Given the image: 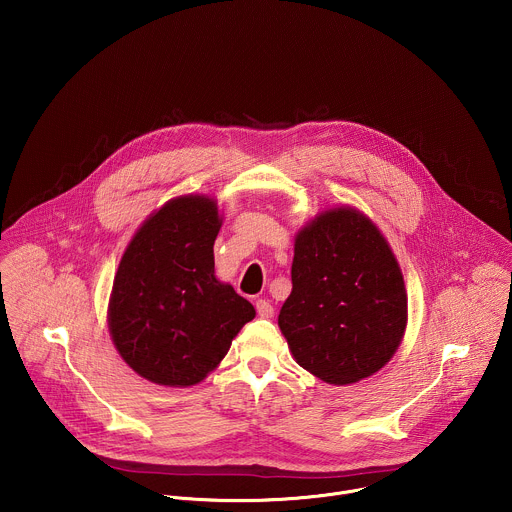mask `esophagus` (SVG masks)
Returning <instances> with one entry per match:
<instances>
[{"mask_svg":"<svg viewBox=\"0 0 512 512\" xmlns=\"http://www.w3.org/2000/svg\"><path fill=\"white\" fill-rule=\"evenodd\" d=\"M255 308H257V314L261 318H273V306L267 300H257Z\"/></svg>","mask_w":512,"mask_h":512,"instance_id":"34e87169","label":"esophagus"}]
</instances>
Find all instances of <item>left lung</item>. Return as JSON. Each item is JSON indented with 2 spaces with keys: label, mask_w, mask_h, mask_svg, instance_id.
<instances>
[{
  "label": "left lung",
  "mask_w": 512,
  "mask_h": 512,
  "mask_svg": "<svg viewBox=\"0 0 512 512\" xmlns=\"http://www.w3.org/2000/svg\"><path fill=\"white\" fill-rule=\"evenodd\" d=\"M291 283L277 324L302 369L350 385L393 358L407 328V291L367 214L344 204L308 221L294 241Z\"/></svg>",
  "instance_id": "obj_1"
}]
</instances>
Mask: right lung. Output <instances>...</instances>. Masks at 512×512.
<instances>
[{"label":"right lung","mask_w":512,"mask_h":512,"mask_svg":"<svg viewBox=\"0 0 512 512\" xmlns=\"http://www.w3.org/2000/svg\"><path fill=\"white\" fill-rule=\"evenodd\" d=\"M223 214L214 198L184 194L154 210L131 237L109 296L107 322L119 356L164 387L204 381L255 308L214 275Z\"/></svg>","instance_id":"add662e5"}]
</instances>
